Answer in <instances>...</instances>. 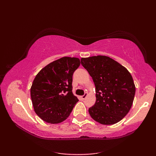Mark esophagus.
<instances>
[{
    "mask_svg": "<svg viewBox=\"0 0 156 156\" xmlns=\"http://www.w3.org/2000/svg\"><path fill=\"white\" fill-rule=\"evenodd\" d=\"M87 96H88V93H87V92H86V93H85L83 96H82V97H81V98H82V100H84V99H85V98H86V97H87Z\"/></svg>",
    "mask_w": 156,
    "mask_h": 156,
    "instance_id": "obj_1",
    "label": "esophagus"
}]
</instances>
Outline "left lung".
Returning a JSON list of instances; mask_svg holds the SVG:
<instances>
[{
  "label": "left lung",
  "mask_w": 156,
  "mask_h": 156,
  "mask_svg": "<svg viewBox=\"0 0 156 156\" xmlns=\"http://www.w3.org/2000/svg\"><path fill=\"white\" fill-rule=\"evenodd\" d=\"M81 64L92 77L96 87L95 104L88 112L94 121L112 125L127 115L133 104L135 87L124 66L105 55L81 59Z\"/></svg>",
  "instance_id": "8db88e82"
}]
</instances>
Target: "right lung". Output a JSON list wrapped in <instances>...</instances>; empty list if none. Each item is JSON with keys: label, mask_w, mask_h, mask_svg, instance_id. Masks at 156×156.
<instances>
[{"label": "right lung", "mask_w": 156, "mask_h": 156, "mask_svg": "<svg viewBox=\"0 0 156 156\" xmlns=\"http://www.w3.org/2000/svg\"><path fill=\"white\" fill-rule=\"evenodd\" d=\"M77 58L64 57L49 64L35 76L31 98L35 113L49 123L67 119L78 98L72 93V76L80 66Z\"/></svg>", "instance_id": "add662e5"}]
</instances>
